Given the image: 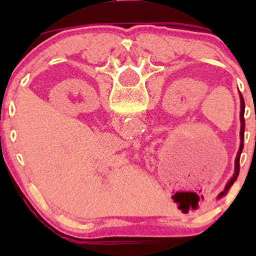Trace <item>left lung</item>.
Returning a JSON list of instances; mask_svg holds the SVG:
<instances>
[{"mask_svg": "<svg viewBox=\"0 0 256 256\" xmlns=\"http://www.w3.org/2000/svg\"><path fill=\"white\" fill-rule=\"evenodd\" d=\"M240 122H241V130H240V138H241V142H240V148L238 151H237V155H236V160H234V176H232V178H230V180L227 182V184H226L224 190L220 192L218 195V200L222 198H224L226 195H227L228 190L232 187V184H234V182H236L237 177H238V173H240V156H241V152H242V148H244V134H245V116H244V114H245V101H244V97L242 94H241V92H240ZM255 119H256V114H255Z\"/></svg>", "mask_w": 256, "mask_h": 256, "instance_id": "1", "label": "left lung"}]
</instances>
